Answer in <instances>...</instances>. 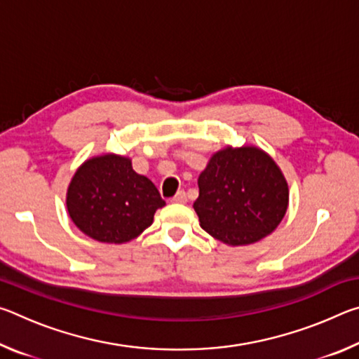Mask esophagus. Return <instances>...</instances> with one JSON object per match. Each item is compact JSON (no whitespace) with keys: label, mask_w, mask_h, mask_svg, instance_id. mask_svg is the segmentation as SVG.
<instances>
[{"label":"esophagus","mask_w":359,"mask_h":359,"mask_svg":"<svg viewBox=\"0 0 359 359\" xmlns=\"http://www.w3.org/2000/svg\"><path fill=\"white\" fill-rule=\"evenodd\" d=\"M172 203H175V204H185L187 203V193L184 191V190H180L177 194H175V196L171 199Z\"/></svg>","instance_id":"34e87169"}]
</instances>
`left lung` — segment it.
<instances>
[{
  "label": "left lung",
  "mask_w": 359,
  "mask_h": 359,
  "mask_svg": "<svg viewBox=\"0 0 359 359\" xmlns=\"http://www.w3.org/2000/svg\"><path fill=\"white\" fill-rule=\"evenodd\" d=\"M198 187L193 208L201 228L229 245L266 238L288 208L287 180L274 160L257 147L217 151Z\"/></svg>",
  "instance_id": "obj_1"
}]
</instances>
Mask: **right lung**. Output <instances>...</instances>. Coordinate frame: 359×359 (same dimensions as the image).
<instances>
[{
  "mask_svg": "<svg viewBox=\"0 0 359 359\" xmlns=\"http://www.w3.org/2000/svg\"><path fill=\"white\" fill-rule=\"evenodd\" d=\"M166 203L128 158L102 155L85 161L72 177L66 205L71 220L92 239L123 244L137 238Z\"/></svg>",
  "mask_w": 359,
  "mask_h": 359,
  "instance_id": "right-lung-1",
  "label": "right lung"
}]
</instances>
